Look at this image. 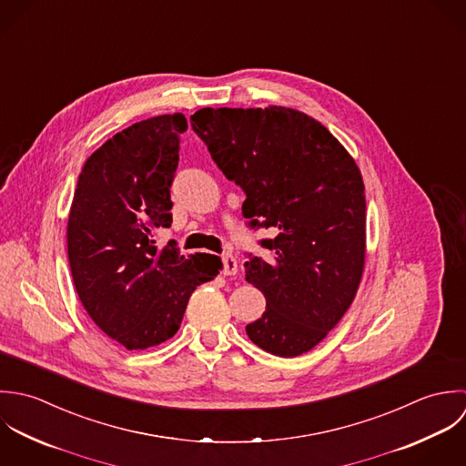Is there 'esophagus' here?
<instances>
[{
  "instance_id": "34e87169",
  "label": "esophagus",
  "mask_w": 466,
  "mask_h": 466,
  "mask_svg": "<svg viewBox=\"0 0 466 466\" xmlns=\"http://www.w3.org/2000/svg\"><path fill=\"white\" fill-rule=\"evenodd\" d=\"M223 276H236L238 274V261L234 259V256L225 254L223 256Z\"/></svg>"
}]
</instances>
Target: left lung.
Instances as JSON below:
<instances>
[{"label": "left lung", "mask_w": 466, "mask_h": 466, "mask_svg": "<svg viewBox=\"0 0 466 466\" xmlns=\"http://www.w3.org/2000/svg\"><path fill=\"white\" fill-rule=\"evenodd\" d=\"M227 180L241 187L243 216L265 258L247 254L245 279L267 309L248 339L276 357L315 348L351 306L366 258L362 175L340 142L289 107H203L190 115Z\"/></svg>", "instance_id": "obj_1"}]
</instances>
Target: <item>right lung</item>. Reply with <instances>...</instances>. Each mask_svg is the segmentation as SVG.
<instances>
[{"label":"right lung","mask_w":466,"mask_h":466,"mask_svg":"<svg viewBox=\"0 0 466 466\" xmlns=\"http://www.w3.org/2000/svg\"><path fill=\"white\" fill-rule=\"evenodd\" d=\"M184 115L137 122L86 160L68 218V261L79 299L95 324L126 350L171 339L196 286L212 280L221 259L182 256L153 230L171 227V186Z\"/></svg>","instance_id":"add662e5"}]
</instances>
